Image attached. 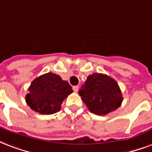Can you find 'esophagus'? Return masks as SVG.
Instances as JSON below:
<instances>
[{
  "label": "esophagus",
  "instance_id": "1",
  "mask_svg": "<svg viewBox=\"0 0 152 152\" xmlns=\"http://www.w3.org/2000/svg\"><path fill=\"white\" fill-rule=\"evenodd\" d=\"M72 89H73V91L75 92H77L78 91V89H79V86L78 85H76V86H73L72 87Z\"/></svg>",
  "mask_w": 152,
  "mask_h": 152
}]
</instances>
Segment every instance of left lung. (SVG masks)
Instances as JSON below:
<instances>
[{
    "mask_svg": "<svg viewBox=\"0 0 152 152\" xmlns=\"http://www.w3.org/2000/svg\"><path fill=\"white\" fill-rule=\"evenodd\" d=\"M79 94L91 113L107 115L120 107L123 101L122 93L117 82L102 73L89 75Z\"/></svg>",
    "mask_w": 152,
    "mask_h": 152,
    "instance_id": "obj_1",
    "label": "left lung"
}]
</instances>
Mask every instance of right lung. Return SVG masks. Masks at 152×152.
<instances>
[{
  "instance_id": "add662e5",
  "label": "right lung",
  "mask_w": 152,
  "mask_h": 152,
  "mask_svg": "<svg viewBox=\"0 0 152 152\" xmlns=\"http://www.w3.org/2000/svg\"><path fill=\"white\" fill-rule=\"evenodd\" d=\"M26 103L35 112L51 115L61 110L63 100L72 92L70 84L56 74L48 72L32 81Z\"/></svg>"
}]
</instances>
